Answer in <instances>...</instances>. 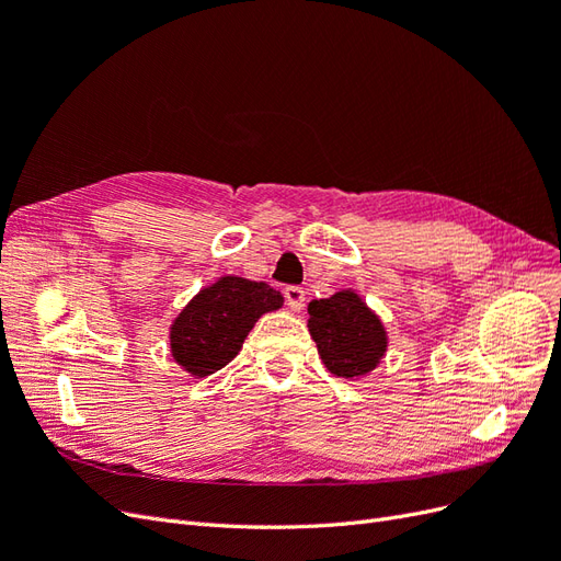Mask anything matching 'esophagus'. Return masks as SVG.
<instances>
[{
	"mask_svg": "<svg viewBox=\"0 0 561 561\" xmlns=\"http://www.w3.org/2000/svg\"><path fill=\"white\" fill-rule=\"evenodd\" d=\"M283 295H285L287 307H290L293 311H301L304 304H307V290H304V287H299V285H287Z\"/></svg>",
	"mask_w": 561,
	"mask_h": 561,
	"instance_id": "esophagus-1",
	"label": "esophagus"
}]
</instances>
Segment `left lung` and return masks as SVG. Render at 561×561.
Listing matches in <instances>:
<instances>
[{"label": "left lung", "mask_w": 561, "mask_h": 561, "mask_svg": "<svg viewBox=\"0 0 561 561\" xmlns=\"http://www.w3.org/2000/svg\"><path fill=\"white\" fill-rule=\"evenodd\" d=\"M309 332L325 367L336 377L358 379L375 369L388 346L381 318L353 290L309 304Z\"/></svg>", "instance_id": "1"}]
</instances>
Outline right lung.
Returning a JSON list of instances; mask_svg holds the SVG:
<instances>
[{
	"label": "right lung",
	"instance_id": "obj_1",
	"mask_svg": "<svg viewBox=\"0 0 561 561\" xmlns=\"http://www.w3.org/2000/svg\"><path fill=\"white\" fill-rule=\"evenodd\" d=\"M283 307V295L266 283L225 276L186 304L171 325L173 360L192 377H210L229 365L257 318Z\"/></svg>",
	"mask_w": 561,
	"mask_h": 561
}]
</instances>
